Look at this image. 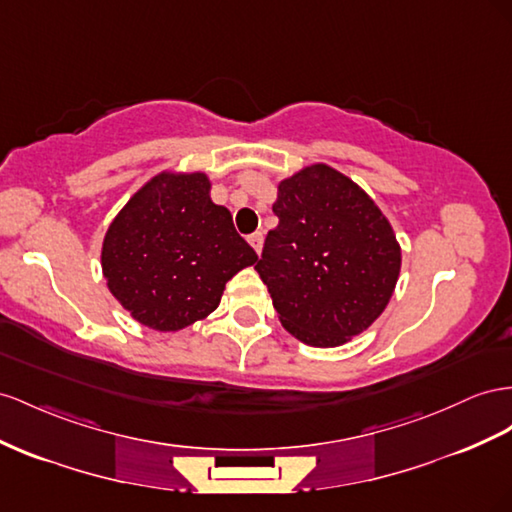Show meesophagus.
<instances>
[{
  "mask_svg": "<svg viewBox=\"0 0 512 512\" xmlns=\"http://www.w3.org/2000/svg\"><path fill=\"white\" fill-rule=\"evenodd\" d=\"M250 245L254 247L256 254H260V252H262V245H265V234H262V232H254L252 237H250Z\"/></svg>",
  "mask_w": 512,
  "mask_h": 512,
  "instance_id": "obj_1",
  "label": "esophagus"
}]
</instances>
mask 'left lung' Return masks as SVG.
Listing matches in <instances>:
<instances>
[{
    "label": "left lung",
    "instance_id": "obj_1",
    "mask_svg": "<svg viewBox=\"0 0 512 512\" xmlns=\"http://www.w3.org/2000/svg\"><path fill=\"white\" fill-rule=\"evenodd\" d=\"M269 230L254 267L282 327L310 347H340L375 323L400 275L390 219L353 178L310 163L278 183Z\"/></svg>",
    "mask_w": 512,
    "mask_h": 512
}]
</instances>
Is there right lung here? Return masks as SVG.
I'll return each instance as SVG.
<instances>
[{
	"label": "right lung",
	"mask_w": 512,
	"mask_h": 512,
	"mask_svg": "<svg viewBox=\"0 0 512 512\" xmlns=\"http://www.w3.org/2000/svg\"><path fill=\"white\" fill-rule=\"evenodd\" d=\"M206 172L163 170L137 189L109 224L101 269L133 319L178 331L217 310L226 282L252 267L256 252L211 200Z\"/></svg>",
	"instance_id": "obj_1"
}]
</instances>
